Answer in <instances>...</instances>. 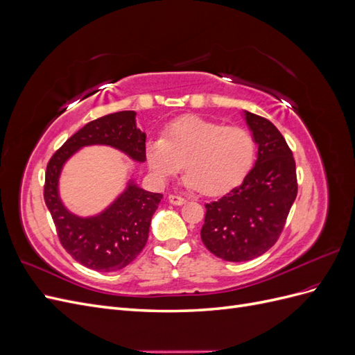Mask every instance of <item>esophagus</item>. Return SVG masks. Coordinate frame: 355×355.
<instances>
[{"label": "esophagus", "instance_id": "esophagus-1", "mask_svg": "<svg viewBox=\"0 0 355 355\" xmlns=\"http://www.w3.org/2000/svg\"><path fill=\"white\" fill-rule=\"evenodd\" d=\"M168 201H170L171 204H175V206H182V204L187 202V200H185L184 197H180V196H178V194H170V196H168Z\"/></svg>", "mask_w": 355, "mask_h": 355}]
</instances>
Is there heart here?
I'll use <instances>...</instances> for the list:
<instances>
[{"label":"heart","mask_w":355,"mask_h":355,"mask_svg":"<svg viewBox=\"0 0 355 355\" xmlns=\"http://www.w3.org/2000/svg\"><path fill=\"white\" fill-rule=\"evenodd\" d=\"M254 154L256 142L247 128L194 115L170 123L163 137L149 141L145 149L148 168L158 182L164 184L184 163V184L206 196L237 187L250 171Z\"/></svg>","instance_id":"1"}]
</instances>
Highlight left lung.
<instances>
[{"label": "left lung", "instance_id": "1", "mask_svg": "<svg viewBox=\"0 0 355 355\" xmlns=\"http://www.w3.org/2000/svg\"><path fill=\"white\" fill-rule=\"evenodd\" d=\"M257 144L254 167L243 184L206 204L204 245L223 261L244 262L263 254L280 237L297 194L296 164L286 139L266 118L245 111Z\"/></svg>", "mask_w": 355, "mask_h": 355}]
</instances>
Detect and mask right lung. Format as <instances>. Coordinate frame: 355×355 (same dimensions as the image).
<instances>
[{
  "label": "right lung",
  "instance_id": "obj_1",
  "mask_svg": "<svg viewBox=\"0 0 355 355\" xmlns=\"http://www.w3.org/2000/svg\"><path fill=\"white\" fill-rule=\"evenodd\" d=\"M135 116V111H121L87 123L53 154L47 164L44 201L59 241L75 261L99 272L123 270L142 252L163 194L148 192L130 182L123 194L98 216L78 218L59 198V175L65 161L89 145H110L144 163L146 136L136 127Z\"/></svg>",
  "mask_w": 355,
  "mask_h": 355
}]
</instances>
